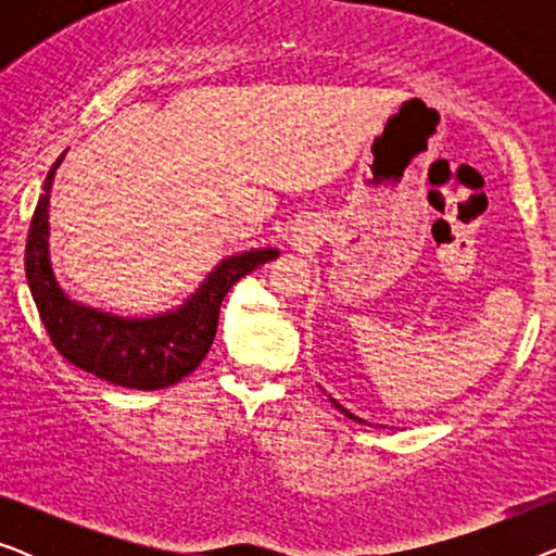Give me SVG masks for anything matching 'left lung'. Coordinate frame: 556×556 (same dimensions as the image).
<instances>
[{
    "label": "left lung",
    "mask_w": 556,
    "mask_h": 556,
    "mask_svg": "<svg viewBox=\"0 0 556 556\" xmlns=\"http://www.w3.org/2000/svg\"><path fill=\"white\" fill-rule=\"evenodd\" d=\"M333 405H337V402H333ZM337 407H339V409H341V413H346V409H344V407H341V405H337ZM346 415H349V417H354V415H352V413H346ZM354 420H359V417H354Z\"/></svg>",
    "instance_id": "left-lung-1"
}]
</instances>
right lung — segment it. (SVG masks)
Returning <instances> with one entry per match:
<instances>
[{"label": "right lung", "instance_id": "obj_1", "mask_svg": "<svg viewBox=\"0 0 556 556\" xmlns=\"http://www.w3.org/2000/svg\"><path fill=\"white\" fill-rule=\"evenodd\" d=\"M45 177L27 232L25 273L29 293L40 311L52 346L73 367L128 390H164L200 367L217 333L219 306L227 291L257 265L273 261L278 250H248L227 257L204 286L174 314L154 318H121L80 306L67 299L52 276L48 253V204L58 164Z\"/></svg>", "mask_w": 556, "mask_h": 556}]
</instances>
